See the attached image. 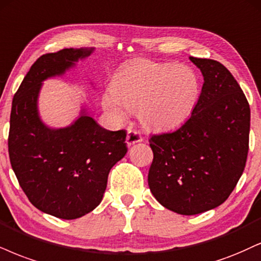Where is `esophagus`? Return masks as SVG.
I'll use <instances>...</instances> for the list:
<instances>
[{
	"mask_svg": "<svg viewBox=\"0 0 261 261\" xmlns=\"http://www.w3.org/2000/svg\"><path fill=\"white\" fill-rule=\"evenodd\" d=\"M141 140H143V138H141V136L137 130L132 129V128H128L127 138H125V143H127L128 146H132L134 145V144L140 143Z\"/></svg>",
	"mask_w": 261,
	"mask_h": 261,
	"instance_id": "34e87169",
	"label": "esophagus"
}]
</instances>
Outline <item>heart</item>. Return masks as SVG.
Here are the masks:
<instances>
[{"label":"heart","mask_w":261,"mask_h":261,"mask_svg":"<svg viewBox=\"0 0 261 261\" xmlns=\"http://www.w3.org/2000/svg\"><path fill=\"white\" fill-rule=\"evenodd\" d=\"M199 81L182 64L136 60L116 72L111 93L102 95V108L116 120L137 111L145 127L169 129L181 124L194 111Z\"/></svg>","instance_id":"heart-1"}]
</instances>
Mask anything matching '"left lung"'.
Returning a JSON list of instances; mask_svg holds the SVG:
<instances>
[{
    "label": "left lung",
    "mask_w": 261,
    "mask_h": 261,
    "mask_svg": "<svg viewBox=\"0 0 261 261\" xmlns=\"http://www.w3.org/2000/svg\"><path fill=\"white\" fill-rule=\"evenodd\" d=\"M203 86L191 117L172 133L150 138L147 181L163 207L195 215L224 203L242 175L248 155L250 109L223 64L190 57Z\"/></svg>",
    "instance_id": "obj_1"
}]
</instances>
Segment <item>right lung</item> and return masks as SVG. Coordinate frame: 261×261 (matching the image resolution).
<instances>
[{"mask_svg": "<svg viewBox=\"0 0 261 261\" xmlns=\"http://www.w3.org/2000/svg\"><path fill=\"white\" fill-rule=\"evenodd\" d=\"M94 48H65L38 58L14 94L8 152L29 201L60 219L81 218L98 207L112 167L127 153L125 130L102 128L82 105L71 124L53 128L42 121L38 98L48 79L60 77Z\"/></svg>", "mask_w": 261, "mask_h": 261, "instance_id": "right-lung-1", "label": "right lung"}]
</instances>
